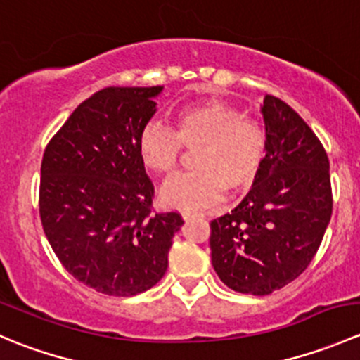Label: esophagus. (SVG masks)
<instances>
[{"label": "esophagus", "mask_w": 360, "mask_h": 360, "mask_svg": "<svg viewBox=\"0 0 360 360\" xmlns=\"http://www.w3.org/2000/svg\"><path fill=\"white\" fill-rule=\"evenodd\" d=\"M183 217H184V219H190V217H203V214H198V212H190V210H184V212H183Z\"/></svg>", "instance_id": "34e87169"}]
</instances>
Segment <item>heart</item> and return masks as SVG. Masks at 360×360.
Wrapping results in <instances>:
<instances>
[{
    "instance_id": "1",
    "label": "heart",
    "mask_w": 360,
    "mask_h": 360,
    "mask_svg": "<svg viewBox=\"0 0 360 360\" xmlns=\"http://www.w3.org/2000/svg\"><path fill=\"white\" fill-rule=\"evenodd\" d=\"M174 132L148 123L137 137V153L146 169L169 174L177 167L183 146L195 150V170L169 177L160 200L174 209H202L216 203L226 188L244 191L256 183L264 165L268 139L257 120L221 101L188 104L174 112Z\"/></svg>"
}]
</instances>
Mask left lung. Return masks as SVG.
I'll use <instances>...</instances> for the list:
<instances>
[{
  "mask_svg": "<svg viewBox=\"0 0 360 360\" xmlns=\"http://www.w3.org/2000/svg\"><path fill=\"white\" fill-rule=\"evenodd\" d=\"M261 112L268 151L259 177L231 212L210 221L217 277L254 296L307 270L333 212L329 160L314 130L278 97H264Z\"/></svg>",
  "mask_w": 360,
  "mask_h": 360,
  "instance_id": "8db88e82",
  "label": "left lung"
}]
</instances>
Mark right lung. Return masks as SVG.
Returning <instances> with one entry per match:
<instances>
[{"instance_id": "add662e5", "label": "right lung", "mask_w": 360, "mask_h": 360, "mask_svg": "<svg viewBox=\"0 0 360 360\" xmlns=\"http://www.w3.org/2000/svg\"><path fill=\"white\" fill-rule=\"evenodd\" d=\"M163 86H108L83 101L41 160L39 217L63 266L108 296L153 288L169 266L179 212H151L137 137Z\"/></svg>"}]
</instances>
